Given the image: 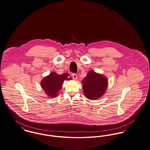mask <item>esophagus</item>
Wrapping results in <instances>:
<instances>
[{
  "instance_id": "esophagus-1",
  "label": "esophagus",
  "mask_w": 150,
  "mask_h": 150,
  "mask_svg": "<svg viewBox=\"0 0 150 150\" xmlns=\"http://www.w3.org/2000/svg\"><path fill=\"white\" fill-rule=\"evenodd\" d=\"M72 78H73V79L74 80H76L77 79L78 76H77V75L76 74H72Z\"/></svg>"
}]
</instances>
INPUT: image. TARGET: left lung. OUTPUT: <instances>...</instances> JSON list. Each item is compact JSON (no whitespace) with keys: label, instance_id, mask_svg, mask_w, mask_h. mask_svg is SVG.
I'll list each match as a JSON object with an SVG mask.
<instances>
[{"label":"left lung","instance_id":"obj_1","mask_svg":"<svg viewBox=\"0 0 150 150\" xmlns=\"http://www.w3.org/2000/svg\"><path fill=\"white\" fill-rule=\"evenodd\" d=\"M85 96L90 100H96L102 97L107 90L108 80L105 76L90 70L81 81Z\"/></svg>","mask_w":150,"mask_h":150}]
</instances>
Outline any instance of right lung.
Wrapping results in <instances>:
<instances>
[{"label":"right lung","instance_id":"right-lung-1","mask_svg":"<svg viewBox=\"0 0 150 150\" xmlns=\"http://www.w3.org/2000/svg\"><path fill=\"white\" fill-rule=\"evenodd\" d=\"M71 79V77L67 73L59 75L52 72L41 81L40 86L47 95L50 98H55L62 88L64 81Z\"/></svg>","mask_w":150,"mask_h":150}]
</instances>
